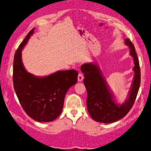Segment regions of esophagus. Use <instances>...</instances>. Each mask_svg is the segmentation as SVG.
<instances>
[{"label":"esophagus","mask_w":151,"mask_h":151,"mask_svg":"<svg viewBox=\"0 0 151 151\" xmlns=\"http://www.w3.org/2000/svg\"><path fill=\"white\" fill-rule=\"evenodd\" d=\"M83 79H84L83 75L81 73H79V75H78V81H79V82H81L83 80Z\"/></svg>","instance_id":"esophagus-1"}]
</instances>
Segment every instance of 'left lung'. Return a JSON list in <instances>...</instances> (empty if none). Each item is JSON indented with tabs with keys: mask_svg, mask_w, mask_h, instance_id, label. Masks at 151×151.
I'll use <instances>...</instances> for the list:
<instances>
[{
	"mask_svg": "<svg viewBox=\"0 0 151 151\" xmlns=\"http://www.w3.org/2000/svg\"><path fill=\"white\" fill-rule=\"evenodd\" d=\"M125 44L129 47L130 56L134 59V76L127 98L123 103H118L97 63H84L81 67L88 93V110L91 118L96 122L108 123L120 120L130 110L137 95L140 84L139 59L129 39L125 40Z\"/></svg>",
	"mask_w": 151,
	"mask_h": 151,
	"instance_id": "left-lung-1",
	"label": "left lung"
}]
</instances>
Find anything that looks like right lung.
Instances as JSON below:
<instances>
[{
  "instance_id": "right-lung-1",
  "label": "right lung",
  "mask_w": 151,
  "mask_h": 151,
  "mask_svg": "<svg viewBox=\"0 0 151 151\" xmlns=\"http://www.w3.org/2000/svg\"><path fill=\"white\" fill-rule=\"evenodd\" d=\"M35 29H31L14 55L13 84L15 92L27 115L38 122H50L60 115L67 91L77 81L78 72L58 70L44 77L36 76L25 69L22 50Z\"/></svg>"
}]
</instances>
